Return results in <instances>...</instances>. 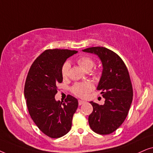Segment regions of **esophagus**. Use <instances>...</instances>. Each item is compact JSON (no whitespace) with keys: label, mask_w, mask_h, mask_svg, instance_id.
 Listing matches in <instances>:
<instances>
[{"label":"esophagus","mask_w":153,"mask_h":153,"mask_svg":"<svg viewBox=\"0 0 153 153\" xmlns=\"http://www.w3.org/2000/svg\"><path fill=\"white\" fill-rule=\"evenodd\" d=\"M85 101H83V100H79V105H81V104H83V103H85Z\"/></svg>","instance_id":"esophagus-1"}]
</instances>
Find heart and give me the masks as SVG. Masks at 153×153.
<instances>
[{
  "label": "heart",
  "instance_id": "b5f03b06",
  "mask_svg": "<svg viewBox=\"0 0 153 153\" xmlns=\"http://www.w3.org/2000/svg\"><path fill=\"white\" fill-rule=\"evenodd\" d=\"M77 63L83 69L85 72L91 71L95 65V62L91 58L88 56H82L77 60ZM70 68V62H66L62 67L61 74L63 79L68 78L69 75V70ZM93 88V83L89 81L83 83H79L74 85L72 87V92L75 95L79 97H84L87 95V94Z\"/></svg>",
  "mask_w": 153,
  "mask_h": 153
}]
</instances>
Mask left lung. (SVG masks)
<instances>
[{"label":"left lung","mask_w":153,"mask_h":153,"mask_svg":"<svg viewBox=\"0 0 153 153\" xmlns=\"http://www.w3.org/2000/svg\"><path fill=\"white\" fill-rule=\"evenodd\" d=\"M83 51L94 53L102 63V74L97 90L105 99L103 105L91 102L93 111L88 117L92 130L100 134L116 131L126 118L133 97L127 68L118 54L105 47H90Z\"/></svg>","instance_id":"obj_1"}]
</instances>
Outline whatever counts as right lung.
<instances>
[{
  "mask_svg": "<svg viewBox=\"0 0 153 153\" xmlns=\"http://www.w3.org/2000/svg\"><path fill=\"white\" fill-rule=\"evenodd\" d=\"M76 51L47 49L31 65L24 87L29 114L38 128L48 137L56 139L65 135L72 127L78 100L68 95L65 102L56 101L57 85L62 81V67Z\"/></svg>",
  "mask_w": 153,
  "mask_h": 153,
  "instance_id": "1",
  "label": "right lung"
}]
</instances>
